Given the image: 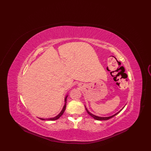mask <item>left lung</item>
<instances>
[{
    "mask_svg": "<svg viewBox=\"0 0 151 151\" xmlns=\"http://www.w3.org/2000/svg\"><path fill=\"white\" fill-rule=\"evenodd\" d=\"M86 111H87V112H88V113L91 116H92L94 119H96V120H97V121H106V120H108V119H111V118H112V117H113L114 116H115L116 114H117L119 113L121 111L122 109H121V111H119L118 113H117L116 114H114V115H113V116H109V117H99V116H95V115H93V114H92V113H91L88 110V109H87L86 108Z\"/></svg>",
    "mask_w": 151,
    "mask_h": 151,
    "instance_id": "8db88e82",
    "label": "left lung"
}]
</instances>
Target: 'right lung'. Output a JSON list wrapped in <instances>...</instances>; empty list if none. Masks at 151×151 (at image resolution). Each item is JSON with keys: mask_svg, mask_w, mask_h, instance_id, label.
Masks as SVG:
<instances>
[{"mask_svg": "<svg viewBox=\"0 0 151 151\" xmlns=\"http://www.w3.org/2000/svg\"><path fill=\"white\" fill-rule=\"evenodd\" d=\"M67 96H66V97H65V105L63 106V108L62 110L61 111V112H60L57 116H55V117H52V118H48V119H42V118H40V119H42V120H47V121H54V120L58 119L63 114V113H64V111H65V108H66V101H67Z\"/></svg>", "mask_w": 151, "mask_h": 151, "instance_id": "1", "label": "right lung"}]
</instances>
